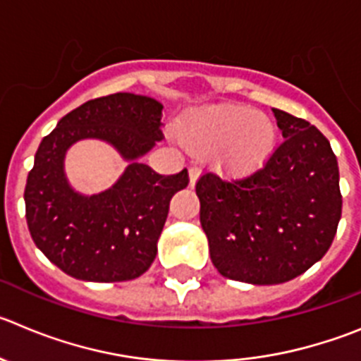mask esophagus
<instances>
[{
	"label": "esophagus",
	"mask_w": 361,
	"mask_h": 361,
	"mask_svg": "<svg viewBox=\"0 0 361 361\" xmlns=\"http://www.w3.org/2000/svg\"><path fill=\"white\" fill-rule=\"evenodd\" d=\"M198 177H200V168L198 166H191L190 168V186L193 188L197 184Z\"/></svg>",
	"instance_id": "1"
}]
</instances>
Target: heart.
<instances>
[{"instance_id": "1", "label": "heart", "mask_w": 361, "mask_h": 361, "mask_svg": "<svg viewBox=\"0 0 361 361\" xmlns=\"http://www.w3.org/2000/svg\"><path fill=\"white\" fill-rule=\"evenodd\" d=\"M188 148L209 154L214 171L245 178L269 163L277 145V127L269 114L247 105L221 104L204 109L180 125Z\"/></svg>"}]
</instances>
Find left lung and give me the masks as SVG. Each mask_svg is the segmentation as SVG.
Masks as SVG:
<instances>
[{
    "instance_id": "obj_1",
    "label": "left lung",
    "mask_w": 361,
    "mask_h": 361,
    "mask_svg": "<svg viewBox=\"0 0 361 361\" xmlns=\"http://www.w3.org/2000/svg\"><path fill=\"white\" fill-rule=\"evenodd\" d=\"M284 141L263 170L236 183L198 178L200 224L211 261L227 279L279 284L331 247L342 216L336 155L306 120L274 109Z\"/></svg>"
}]
</instances>
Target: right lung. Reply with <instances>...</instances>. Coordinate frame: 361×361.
<instances>
[{
    "label": "right lung",
    "mask_w": 361,
    "mask_h": 361,
    "mask_svg": "<svg viewBox=\"0 0 361 361\" xmlns=\"http://www.w3.org/2000/svg\"><path fill=\"white\" fill-rule=\"evenodd\" d=\"M163 105L116 92L66 114L37 148L25 188L26 224L37 249L75 279L118 283L150 269L170 200L190 183L184 168L159 175L141 163L161 141ZM82 139L111 144L128 168L109 190L84 195L68 184L63 161Z\"/></svg>",
    "instance_id": "1"
}]
</instances>
